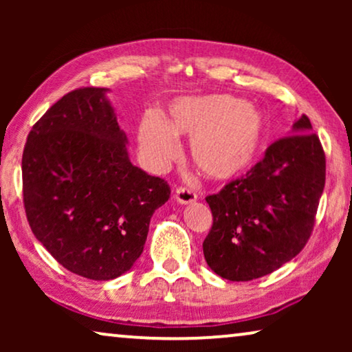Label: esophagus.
I'll return each mask as SVG.
<instances>
[{"label":"esophagus","instance_id":"34e87169","mask_svg":"<svg viewBox=\"0 0 352 352\" xmlns=\"http://www.w3.org/2000/svg\"><path fill=\"white\" fill-rule=\"evenodd\" d=\"M175 199L179 201L182 205H187V204H192V201L197 200V194L194 190L187 189V187H176L175 190Z\"/></svg>","mask_w":352,"mask_h":352}]
</instances>
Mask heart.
I'll return each instance as SVG.
<instances>
[{
	"label": "heart",
	"mask_w": 352,
	"mask_h": 352,
	"mask_svg": "<svg viewBox=\"0 0 352 352\" xmlns=\"http://www.w3.org/2000/svg\"><path fill=\"white\" fill-rule=\"evenodd\" d=\"M190 139V158L214 181L247 173L266 141V122L253 104L229 94L175 99L166 118L148 112L138 126L139 152L153 170H165L179 153L177 139Z\"/></svg>",
	"instance_id": "b5f03b06"
}]
</instances>
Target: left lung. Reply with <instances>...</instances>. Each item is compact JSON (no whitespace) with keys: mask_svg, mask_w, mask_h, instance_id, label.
<instances>
[{"mask_svg":"<svg viewBox=\"0 0 352 352\" xmlns=\"http://www.w3.org/2000/svg\"><path fill=\"white\" fill-rule=\"evenodd\" d=\"M306 115L293 134L266 148L247 176L206 197L213 226L204 240L206 264L223 278L267 276L305 248L325 186V152Z\"/></svg>","mask_w":352,"mask_h":352,"instance_id":"8db88e82","label":"left lung"}]
</instances>
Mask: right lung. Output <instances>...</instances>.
<instances>
[{"label":"right lung","mask_w":352,"mask_h":352,"mask_svg":"<svg viewBox=\"0 0 352 352\" xmlns=\"http://www.w3.org/2000/svg\"><path fill=\"white\" fill-rule=\"evenodd\" d=\"M105 88H78L33 124L22 155L32 232L67 271L112 280L141 256L171 189L129 162Z\"/></svg>","instance_id":"obj_1"}]
</instances>
